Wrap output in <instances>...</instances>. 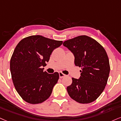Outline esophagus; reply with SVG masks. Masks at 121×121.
I'll return each instance as SVG.
<instances>
[{
  "label": "esophagus",
  "instance_id": "1",
  "mask_svg": "<svg viewBox=\"0 0 121 121\" xmlns=\"http://www.w3.org/2000/svg\"><path fill=\"white\" fill-rule=\"evenodd\" d=\"M59 77H60V78H63V77L65 76V74H63V73H62V72H59Z\"/></svg>",
  "mask_w": 121,
  "mask_h": 121
}]
</instances>
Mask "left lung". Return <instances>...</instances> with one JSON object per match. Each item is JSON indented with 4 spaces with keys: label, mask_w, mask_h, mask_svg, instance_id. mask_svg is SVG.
Listing matches in <instances>:
<instances>
[{
    "label": "left lung",
    "mask_w": 121,
    "mask_h": 121,
    "mask_svg": "<svg viewBox=\"0 0 121 121\" xmlns=\"http://www.w3.org/2000/svg\"><path fill=\"white\" fill-rule=\"evenodd\" d=\"M63 45L73 54L74 64L82 69L80 78H72V84L67 87L68 94L80 103L94 102L105 89L109 74V62L105 49L86 35L67 40Z\"/></svg>",
    "instance_id": "8db88e82"
}]
</instances>
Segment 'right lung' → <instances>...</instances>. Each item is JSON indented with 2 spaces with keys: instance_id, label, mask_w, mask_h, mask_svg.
<instances>
[{
  "instance_id": "add662e5",
  "label": "right lung",
  "mask_w": 121,
  "mask_h": 121,
  "mask_svg": "<svg viewBox=\"0 0 121 121\" xmlns=\"http://www.w3.org/2000/svg\"><path fill=\"white\" fill-rule=\"evenodd\" d=\"M62 43L33 35L23 39L16 46L10 61V73L15 89L25 102L41 103L50 96L59 73L49 74L41 67L47 65L54 49Z\"/></svg>"
}]
</instances>
